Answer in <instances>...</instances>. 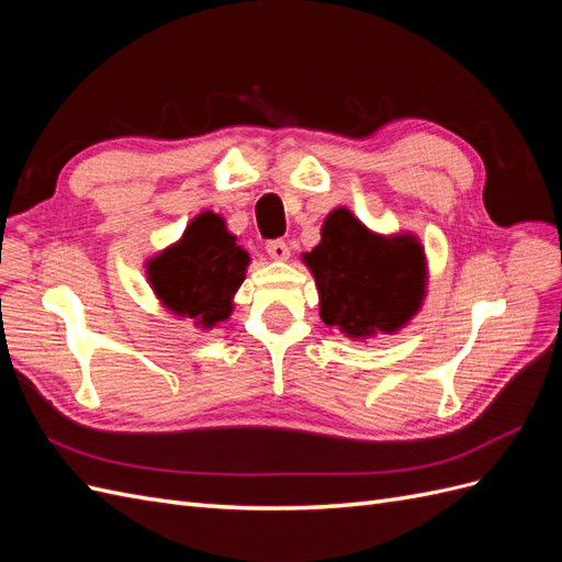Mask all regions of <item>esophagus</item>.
<instances>
[{
    "label": "esophagus",
    "mask_w": 562,
    "mask_h": 562,
    "mask_svg": "<svg viewBox=\"0 0 562 562\" xmlns=\"http://www.w3.org/2000/svg\"><path fill=\"white\" fill-rule=\"evenodd\" d=\"M267 252H269V258L277 260V262H285L288 258H291V248H288V244L281 241V239L269 241L267 244Z\"/></svg>",
    "instance_id": "esophagus-1"
}]
</instances>
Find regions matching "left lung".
<instances>
[{"instance_id":"1","label":"left lung","mask_w":562,"mask_h":562,"mask_svg":"<svg viewBox=\"0 0 562 562\" xmlns=\"http://www.w3.org/2000/svg\"><path fill=\"white\" fill-rule=\"evenodd\" d=\"M302 262L316 281L323 323L353 342L398 333L427 297L429 265L417 236L372 232L347 206L326 215Z\"/></svg>"}]
</instances>
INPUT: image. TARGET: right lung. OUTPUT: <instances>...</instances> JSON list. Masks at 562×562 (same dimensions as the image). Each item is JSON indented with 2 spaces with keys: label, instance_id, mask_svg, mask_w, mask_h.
<instances>
[{
  "label": "right lung",
  "instance_id": "right-lung-1",
  "mask_svg": "<svg viewBox=\"0 0 562 562\" xmlns=\"http://www.w3.org/2000/svg\"><path fill=\"white\" fill-rule=\"evenodd\" d=\"M248 265L250 255L236 244L225 217L201 211L176 244L145 262V277L166 312L211 330L232 316Z\"/></svg>",
  "mask_w": 562,
  "mask_h": 562
}]
</instances>
